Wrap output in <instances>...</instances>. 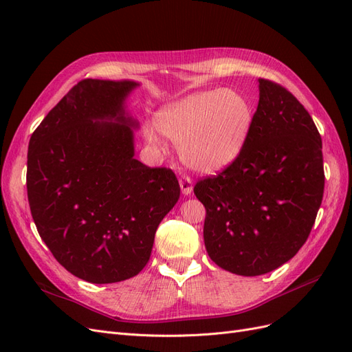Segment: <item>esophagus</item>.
Masks as SVG:
<instances>
[{
    "label": "esophagus",
    "instance_id": "obj_1",
    "mask_svg": "<svg viewBox=\"0 0 352 352\" xmlns=\"http://www.w3.org/2000/svg\"><path fill=\"white\" fill-rule=\"evenodd\" d=\"M179 185H180V189H182L184 195H190V192H192V179H190L188 175H182L179 177Z\"/></svg>",
    "mask_w": 352,
    "mask_h": 352
}]
</instances>
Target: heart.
I'll list each match as a JSON object with an SVG mask.
<instances>
[{"instance_id":"1","label":"heart","mask_w":352,"mask_h":352,"mask_svg":"<svg viewBox=\"0 0 352 352\" xmlns=\"http://www.w3.org/2000/svg\"><path fill=\"white\" fill-rule=\"evenodd\" d=\"M157 126L180 144L185 162L199 172H219L241 155L252 126L251 105L235 91L212 89L189 95L157 114ZM146 140L158 144L153 129Z\"/></svg>"}]
</instances>
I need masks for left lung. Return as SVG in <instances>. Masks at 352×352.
<instances>
[{
  "instance_id": "8db88e82",
  "label": "left lung",
  "mask_w": 352,
  "mask_h": 352,
  "mask_svg": "<svg viewBox=\"0 0 352 352\" xmlns=\"http://www.w3.org/2000/svg\"><path fill=\"white\" fill-rule=\"evenodd\" d=\"M260 100L241 155L194 194L206 207L204 243L219 267L260 276L305 243L324 190L322 136L294 95L258 79Z\"/></svg>"
}]
</instances>
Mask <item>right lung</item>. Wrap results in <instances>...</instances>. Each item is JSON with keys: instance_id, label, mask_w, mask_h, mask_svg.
Listing matches in <instances>:
<instances>
[{"instance_id": "1", "label": "right lung", "mask_w": 352, "mask_h": 352, "mask_svg": "<svg viewBox=\"0 0 352 352\" xmlns=\"http://www.w3.org/2000/svg\"><path fill=\"white\" fill-rule=\"evenodd\" d=\"M136 87L78 82L29 141L28 199L39 236L63 267L91 283L140 273L180 195L172 168L133 158L138 123L123 101Z\"/></svg>"}]
</instances>
